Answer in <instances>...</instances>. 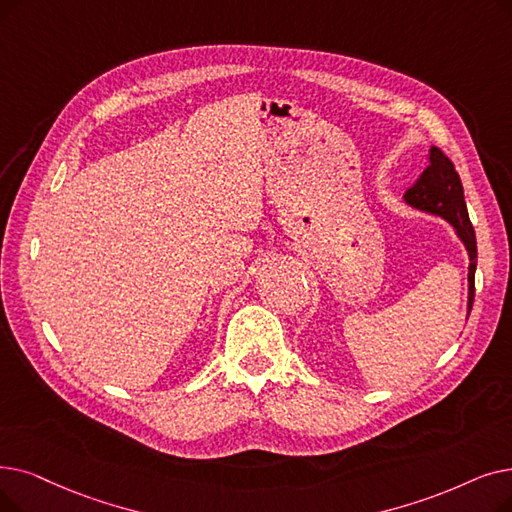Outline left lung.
Returning <instances> with one entry per match:
<instances>
[{
	"instance_id": "obj_1",
	"label": "left lung",
	"mask_w": 512,
	"mask_h": 512,
	"mask_svg": "<svg viewBox=\"0 0 512 512\" xmlns=\"http://www.w3.org/2000/svg\"><path fill=\"white\" fill-rule=\"evenodd\" d=\"M406 205L437 215L454 226L456 236L462 240L466 253H469V314L475 299V270H477V238L464 203V190L460 175L454 163L439 148L431 146L429 165L420 173L418 180L404 194Z\"/></svg>"
}]
</instances>
